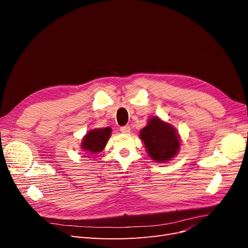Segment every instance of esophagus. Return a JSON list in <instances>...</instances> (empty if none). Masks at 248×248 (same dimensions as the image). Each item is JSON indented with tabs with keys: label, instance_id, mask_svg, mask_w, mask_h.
Instances as JSON below:
<instances>
[{
	"label": "esophagus",
	"instance_id": "34e87169",
	"mask_svg": "<svg viewBox=\"0 0 248 248\" xmlns=\"http://www.w3.org/2000/svg\"><path fill=\"white\" fill-rule=\"evenodd\" d=\"M120 131H121L122 133H129L130 132V127L128 125L123 126V127H121V128H120Z\"/></svg>",
	"mask_w": 248,
	"mask_h": 248
}]
</instances>
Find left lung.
Masks as SVG:
<instances>
[{"label":"left lung","instance_id":"left-lung-1","mask_svg":"<svg viewBox=\"0 0 248 248\" xmlns=\"http://www.w3.org/2000/svg\"><path fill=\"white\" fill-rule=\"evenodd\" d=\"M148 155L156 162H167L178 154L180 137L170 124L163 122L158 117L148 120V124L140 131Z\"/></svg>","mask_w":248,"mask_h":248}]
</instances>
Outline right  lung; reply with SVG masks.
Listing matches in <instances>:
<instances>
[{"label": "right lung", "instance_id": "1", "mask_svg": "<svg viewBox=\"0 0 248 248\" xmlns=\"http://www.w3.org/2000/svg\"><path fill=\"white\" fill-rule=\"evenodd\" d=\"M110 134H111L110 127L90 130L84 137V139H82L80 148L82 151L87 152L88 154L96 156L99 152L102 151L104 147L107 146Z\"/></svg>", "mask_w": 248, "mask_h": 248}]
</instances>
